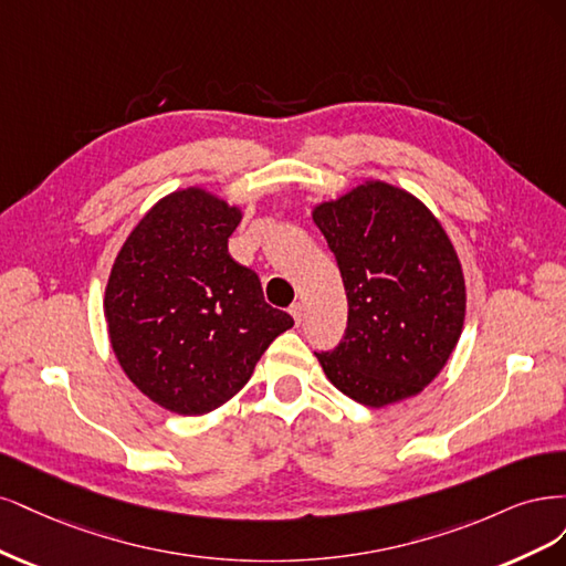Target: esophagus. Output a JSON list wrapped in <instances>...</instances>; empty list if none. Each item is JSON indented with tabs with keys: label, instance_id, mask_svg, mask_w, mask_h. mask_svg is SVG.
Wrapping results in <instances>:
<instances>
[{
	"label": "esophagus",
	"instance_id": "1",
	"mask_svg": "<svg viewBox=\"0 0 566 566\" xmlns=\"http://www.w3.org/2000/svg\"><path fill=\"white\" fill-rule=\"evenodd\" d=\"M289 313H291V317L296 319V324H301V319H303V303H294V305H291Z\"/></svg>",
	"mask_w": 566,
	"mask_h": 566
}]
</instances>
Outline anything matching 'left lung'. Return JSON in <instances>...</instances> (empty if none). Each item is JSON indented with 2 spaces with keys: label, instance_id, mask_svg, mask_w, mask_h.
Instances as JSON below:
<instances>
[{
  "label": "left lung",
  "instance_id": "1",
  "mask_svg": "<svg viewBox=\"0 0 566 566\" xmlns=\"http://www.w3.org/2000/svg\"><path fill=\"white\" fill-rule=\"evenodd\" d=\"M336 256L348 326L317 353L334 386L367 407L421 392L442 371L465 319V282L453 244L426 205L369 180L313 211Z\"/></svg>",
  "mask_w": 566,
  "mask_h": 566
}]
</instances>
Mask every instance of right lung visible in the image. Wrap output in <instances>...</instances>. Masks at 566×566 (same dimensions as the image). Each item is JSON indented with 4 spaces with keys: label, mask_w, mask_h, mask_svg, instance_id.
<instances>
[{
    "label": "right lung",
    "mask_w": 566,
    "mask_h": 566,
    "mask_svg": "<svg viewBox=\"0 0 566 566\" xmlns=\"http://www.w3.org/2000/svg\"><path fill=\"white\" fill-rule=\"evenodd\" d=\"M240 209L188 188L126 237L105 289L113 350L159 407L199 416L240 392L268 345L294 326L261 280L228 253Z\"/></svg>",
    "instance_id": "1"
}]
</instances>
